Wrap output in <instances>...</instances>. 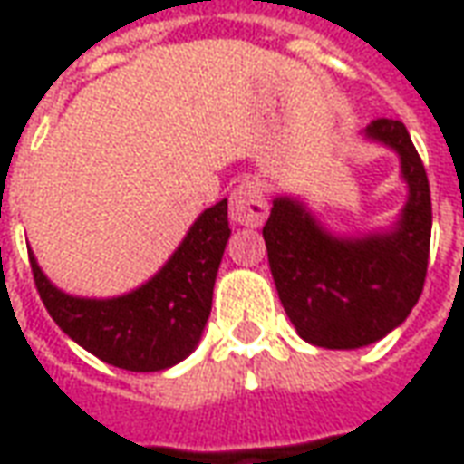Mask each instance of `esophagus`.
<instances>
[{"mask_svg":"<svg viewBox=\"0 0 464 464\" xmlns=\"http://www.w3.org/2000/svg\"><path fill=\"white\" fill-rule=\"evenodd\" d=\"M268 218V201L258 181H241L231 193V221L258 228Z\"/></svg>","mask_w":464,"mask_h":464,"instance_id":"obj_1","label":"esophagus"}]
</instances>
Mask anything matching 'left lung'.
Wrapping results in <instances>:
<instances>
[{"mask_svg":"<svg viewBox=\"0 0 464 464\" xmlns=\"http://www.w3.org/2000/svg\"><path fill=\"white\" fill-rule=\"evenodd\" d=\"M360 133L398 153L408 198L395 221L378 231L338 233L298 196L281 193L263 226L285 315L303 341L328 350L382 341L408 318L428 273L430 183L408 129L378 119Z\"/></svg>","mask_w":464,"mask_h":464,"instance_id":"obj_1","label":"left lung"}]
</instances>
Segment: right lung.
Instances as JSON below:
<instances>
[{
  "mask_svg": "<svg viewBox=\"0 0 464 464\" xmlns=\"http://www.w3.org/2000/svg\"><path fill=\"white\" fill-rule=\"evenodd\" d=\"M228 236L223 198L191 223L149 281L111 298L72 295L46 278L32 251L29 261L46 311L76 345L114 368L159 372L179 365L201 343Z\"/></svg>",
  "mask_w": 464,
  "mask_h": 464,
  "instance_id": "obj_1",
  "label": "right lung"
}]
</instances>
